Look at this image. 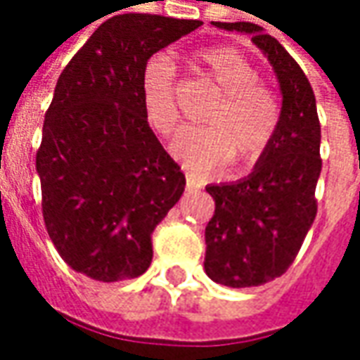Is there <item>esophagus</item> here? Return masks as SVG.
Returning a JSON list of instances; mask_svg holds the SVG:
<instances>
[{"label":"esophagus","instance_id":"esophagus-1","mask_svg":"<svg viewBox=\"0 0 360 360\" xmlns=\"http://www.w3.org/2000/svg\"><path fill=\"white\" fill-rule=\"evenodd\" d=\"M186 192L190 194V192H194V184L190 182V178H188V182H186Z\"/></svg>","mask_w":360,"mask_h":360}]
</instances>
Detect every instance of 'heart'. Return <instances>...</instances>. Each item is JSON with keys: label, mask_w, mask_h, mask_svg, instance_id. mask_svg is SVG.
Here are the masks:
<instances>
[{"label": "heart", "mask_w": 360, "mask_h": 360, "mask_svg": "<svg viewBox=\"0 0 360 360\" xmlns=\"http://www.w3.org/2000/svg\"><path fill=\"white\" fill-rule=\"evenodd\" d=\"M194 69L221 91L218 103L206 117L208 127L180 132L170 150L186 168L208 174L231 158L240 166H252L274 142L279 129L276 95L257 83L259 73L240 51L208 47L192 57ZM141 98L144 117L162 136L178 130L174 67L164 57H152L142 67Z\"/></svg>", "instance_id": "heart-1"}]
</instances>
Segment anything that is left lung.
Instances as JSON below:
<instances>
[{"mask_svg":"<svg viewBox=\"0 0 360 360\" xmlns=\"http://www.w3.org/2000/svg\"><path fill=\"white\" fill-rule=\"evenodd\" d=\"M212 25L250 35L281 91L279 129L245 178L208 184L216 210L206 226L204 269L226 287H255L287 271L317 216L321 124L305 73L283 45L255 23Z\"/></svg>","mask_w":360,"mask_h":360,"instance_id":"1","label":"left lung"}]
</instances>
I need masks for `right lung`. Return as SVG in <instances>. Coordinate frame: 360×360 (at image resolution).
Here are the masks:
<instances>
[{
	"instance_id": "1",
	"label": "right lung",
	"mask_w": 360,
	"mask_h": 360,
	"mask_svg": "<svg viewBox=\"0 0 360 360\" xmlns=\"http://www.w3.org/2000/svg\"><path fill=\"white\" fill-rule=\"evenodd\" d=\"M198 19H107L63 69L43 122L37 174L51 242L95 281L142 276L152 231L184 192L180 166L144 117L142 67Z\"/></svg>"
}]
</instances>
